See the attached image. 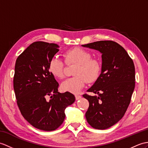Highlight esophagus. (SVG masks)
<instances>
[{
    "instance_id": "esophagus-1",
    "label": "esophagus",
    "mask_w": 148,
    "mask_h": 148,
    "mask_svg": "<svg viewBox=\"0 0 148 148\" xmlns=\"http://www.w3.org/2000/svg\"><path fill=\"white\" fill-rule=\"evenodd\" d=\"M75 99H76V100H77V99H80L81 98V96L76 95H75Z\"/></svg>"
}]
</instances>
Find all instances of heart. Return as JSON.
<instances>
[{"instance_id":"b5f03b06","label":"heart","mask_w":148,"mask_h":148,"mask_svg":"<svg viewBox=\"0 0 148 148\" xmlns=\"http://www.w3.org/2000/svg\"><path fill=\"white\" fill-rule=\"evenodd\" d=\"M65 62L67 65L75 64L74 77L68 78L61 84L64 91L77 93L84 86L86 81L91 82L98 76L101 71L99 62L91 58V54L81 48H74L66 51L64 54ZM64 62L53 57L50 61L49 69L55 77L62 79L64 77Z\"/></svg>"}]
</instances>
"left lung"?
<instances>
[{
    "label": "left lung",
    "instance_id": "1",
    "mask_svg": "<svg viewBox=\"0 0 148 148\" xmlns=\"http://www.w3.org/2000/svg\"><path fill=\"white\" fill-rule=\"evenodd\" d=\"M82 47L101 53V72L87 91L98 94L82 97L89 101L86 118L92 127L106 129L117 123L126 112L135 88V67L123 48L113 41H98Z\"/></svg>",
    "mask_w": 148,
    "mask_h": 148
}]
</instances>
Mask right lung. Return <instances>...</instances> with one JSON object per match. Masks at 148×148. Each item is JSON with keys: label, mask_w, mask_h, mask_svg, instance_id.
<instances>
[{"label": "right lung", "mask_w": 148, "mask_h": 148, "mask_svg": "<svg viewBox=\"0 0 148 148\" xmlns=\"http://www.w3.org/2000/svg\"><path fill=\"white\" fill-rule=\"evenodd\" d=\"M58 49L56 43L35 42L19 55L15 65L14 90L19 110L31 125L45 131L59 127L65 109L75 101L73 94L58 91V83L49 71L50 61Z\"/></svg>", "instance_id": "add662e5"}]
</instances>
